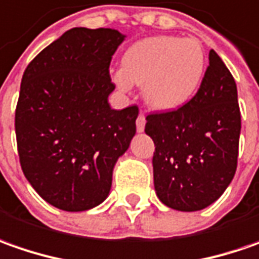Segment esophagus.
Wrapping results in <instances>:
<instances>
[{
	"label": "esophagus",
	"mask_w": 259,
	"mask_h": 259,
	"mask_svg": "<svg viewBox=\"0 0 259 259\" xmlns=\"http://www.w3.org/2000/svg\"><path fill=\"white\" fill-rule=\"evenodd\" d=\"M145 124H146V117L143 113H140L138 116V120H136V129L138 132H143L145 130Z\"/></svg>",
	"instance_id": "1"
}]
</instances>
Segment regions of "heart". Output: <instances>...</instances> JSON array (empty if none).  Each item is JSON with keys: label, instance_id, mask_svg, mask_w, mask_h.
I'll use <instances>...</instances> for the list:
<instances>
[{"label": "heart", "instance_id": "obj_1", "mask_svg": "<svg viewBox=\"0 0 259 259\" xmlns=\"http://www.w3.org/2000/svg\"><path fill=\"white\" fill-rule=\"evenodd\" d=\"M205 73V54L195 38L153 35L124 51L121 68L114 71L117 87L127 92L143 85V96L156 110H176L198 92Z\"/></svg>", "mask_w": 259, "mask_h": 259}]
</instances>
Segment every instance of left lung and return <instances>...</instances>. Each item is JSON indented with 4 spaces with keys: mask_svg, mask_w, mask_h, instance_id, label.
Instances as JSON below:
<instances>
[{
    "mask_svg": "<svg viewBox=\"0 0 259 259\" xmlns=\"http://www.w3.org/2000/svg\"><path fill=\"white\" fill-rule=\"evenodd\" d=\"M146 120L162 203L193 212L217 201L235 175L241 133L235 80L218 54L209 51V66L189 102L172 112L147 114Z\"/></svg>",
    "mask_w": 259,
    "mask_h": 259,
    "instance_id": "obj_1",
    "label": "left lung"
}]
</instances>
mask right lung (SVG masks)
<instances>
[{"label": "right lung", "instance_id": "obj_1", "mask_svg": "<svg viewBox=\"0 0 259 259\" xmlns=\"http://www.w3.org/2000/svg\"><path fill=\"white\" fill-rule=\"evenodd\" d=\"M124 35L76 27L27 66L15 109L20 163L27 181L58 209L100 205L113 167L136 133L138 106L114 110L109 67Z\"/></svg>", "mask_w": 259, "mask_h": 259}]
</instances>
